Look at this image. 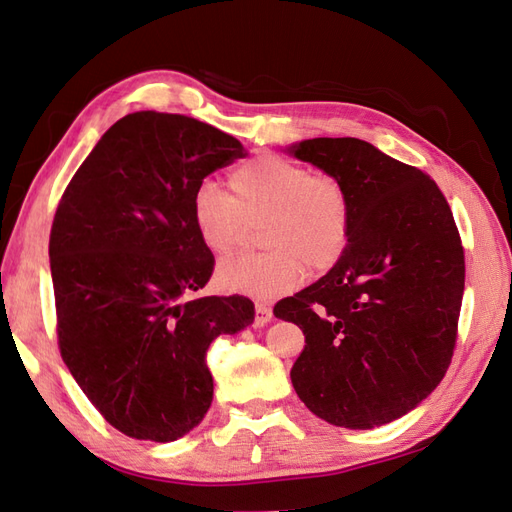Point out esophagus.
<instances>
[{"label":"esophagus","mask_w":512,"mask_h":512,"mask_svg":"<svg viewBox=\"0 0 512 512\" xmlns=\"http://www.w3.org/2000/svg\"><path fill=\"white\" fill-rule=\"evenodd\" d=\"M271 317H273V310H271L267 304L258 302V304H256V317H254V326H256V328H263L267 321H271Z\"/></svg>","instance_id":"1"}]
</instances>
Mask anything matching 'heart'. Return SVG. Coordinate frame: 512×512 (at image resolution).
<instances>
[{
  "instance_id": "1",
  "label": "heart",
  "mask_w": 512,
  "mask_h": 512,
  "mask_svg": "<svg viewBox=\"0 0 512 512\" xmlns=\"http://www.w3.org/2000/svg\"><path fill=\"white\" fill-rule=\"evenodd\" d=\"M265 254H245L223 263V289L256 299L293 291L313 271L330 269L345 252L352 230V204L345 184L332 173L282 156H258L230 173V195L202 182L191 197L193 228L210 254L226 258L258 223Z\"/></svg>"
}]
</instances>
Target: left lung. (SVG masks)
<instances>
[{"mask_svg": "<svg viewBox=\"0 0 512 512\" xmlns=\"http://www.w3.org/2000/svg\"><path fill=\"white\" fill-rule=\"evenodd\" d=\"M289 152L339 178L352 204L343 256L273 308L306 336L293 389L332 426L371 430L426 400L452 363L463 243L447 199L417 167L352 136Z\"/></svg>", "mask_w": 512, "mask_h": 512, "instance_id": "left-lung-1", "label": "left lung"}]
</instances>
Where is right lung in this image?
Here are the masks:
<instances>
[{
    "instance_id": "1",
    "label": "right lung",
    "mask_w": 512,
    "mask_h": 512,
    "mask_svg": "<svg viewBox=\"0 0 512 512\" xmlns=\"http://www.w3.org/2000/svg\"><path fill=\"white\" fill-rule=\"evenodd\" d=\"M245 158L204 121L141 110L119 119L62 193L49 234L60 356L102 417L126 436L169 443L213 402L206 352L254 321L243 295L199 297L215 256L191 197Z\"/></svg>"
}]
</instances>
